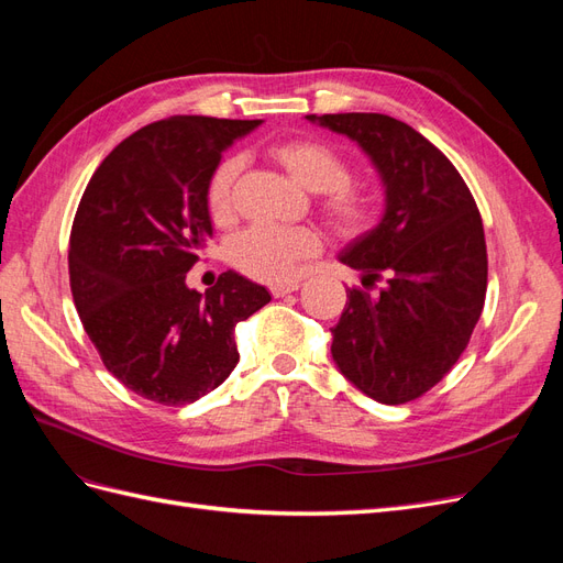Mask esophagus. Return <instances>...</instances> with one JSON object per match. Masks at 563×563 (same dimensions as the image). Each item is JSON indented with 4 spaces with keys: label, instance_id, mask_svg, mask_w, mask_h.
I'll return each instance as SVG.
<instances>
[{
    "label": "esophagus",
    "instance_id": "obj_1",
    "mask_svg": "<svg viewBox=\"0 0 563 563\" xmlns=\"http://www.w3.org/2000/svg\"><path fill=\"white\" fill-rule=\"evenodd\" d=\"M298 288H300L298 282H288V284H275V286H269V291H272V296H275V298H284V296H288V294L298 291Z\"/></svg>",
    "mask_w": 563,
    "mask_h": 563
}]
</instances>
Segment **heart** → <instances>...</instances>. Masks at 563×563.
I'll use <instances>...</instances> for the list:
<instances>
[{
	"label": "heart",
	"instance_id": "1",
	"mask_svg": "<svg viewBox=\"0 0 563 563\" xmlns=\"http://www.w3.org/2000/svg\"><path fill=\"white\" fill-rule=\"evenodd\" d=\"M275 157L305 190L323 195V213L340 234H362L376 220L373 199L350 187L352 172L347 162L333 147L319 141H286L272 147ZM240 159L228 157L216 166L207 185V209L216 225H225L232 218V190ZM321 249L310 228L253 225L236 234L230 244L232 263L261 282H286L296 277L305 261Z\"/></svg>",
	"mask_w": 563,
	"mask_h": 563
}]
</instances>
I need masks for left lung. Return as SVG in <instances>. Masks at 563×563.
Segmentation results:
<instances>
[{"instance_id":"left-lung-1","label":"left lung","mask_w":563,"mask_h":563,"mask_svg":"<svg viewBox=\"0 0 563 563\" xmlns=\"http://www.w3.org/2000/svg\"><path fill=\"white\" fill-rule=\"evenodd\" d=\"M345 135L383 183L378 225L352 240L338 261L385 279L378 294L350 288L331 329L338 371L366 397L406 404L446 376L465 352L486 298L482 216L455 166L395 117L376 112L308 114Z\"/></svg>"}]
</instances>
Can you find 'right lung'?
I'll list each match as a JSON object with an SVG mask.
<instances>
[{
	"instance_id": "1",
	"label": "right lung",
	"mask_w": 563,
	"mask_h": 563,
	"mask_svg": "<svg viewBox=\"0 0 563 563\" xmlns=\"http://www.w3.org/2000/svg\"><path fill=\"white\" fill-rule=\"evenodd\" d=\"M263 119L176 114L119 143L79 201L70 234L75 308L112 376L150 401L192 404L240 362L234 327L272 300L223 272L185 282L213 223L207 185L220 157Z\"/></svg>"
}]
</instances>
